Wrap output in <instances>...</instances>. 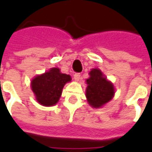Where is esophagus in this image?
Segmentation results:
<instances>
[{
	"instance_id": "esophagus-1",
	"label": "esophagus",
	"mask_w": 152,
	"mask_h": 152,
	"mask_svg": "<svg viewBox=\"0 0 152 152\" xmlns=\"http://www.w3.org/2000/svg\"><path fill=\"white\" fill-rule=\"evenodd\" d=\"M74 79L76 81H79L80 80V73H76L75 75H74Z\"/></svg>"
}]
</instances>
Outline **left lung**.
Wrapping results in <instances>:
<instances>
[{"instance_id": "obj_1", "label": "left lung", "mask_w": 152, "mask_h": 152, "mask_svg": "<svg viewBox=\"0 0 152 152\" xmlns=\"http://www.w3.org/2000/svg\"><path fill=\"white\" fill-rule=\"evenodd\" d=\"M89 78L86 80V95L89 104L94 108L102 107L111 101L115 94V88L111 81L107 80L101 70L98 68L89 72Z\"/></svg>"}]
</instances>
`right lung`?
Segmentation results:
<instances>
[{"instance_id": "obj_1", "label": "right lung", "mask_w": 152, "mask_h": 152, "mask_svg": "<svg viewBox=\"0 0 152 152\" xmlns=\"http://www.w3.org/2000/svg\"><path fill=\"white\" fill-rule=\"evenodd\" d=\"M71 80L70 75L61 73L59 68L53 67L32 79L31 90L40 104L45 107H51L58 102L63 86Z\"/></svg>"}]
</instances>
